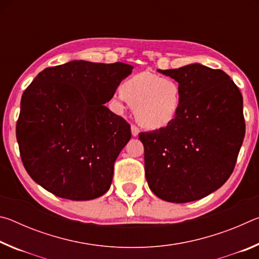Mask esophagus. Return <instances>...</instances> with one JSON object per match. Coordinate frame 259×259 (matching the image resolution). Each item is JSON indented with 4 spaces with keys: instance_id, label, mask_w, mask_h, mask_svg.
<instances>
[{
    "instance_id": "obj_1",
    "label": "esophagus",
    "mask_w": 259,
    "mask_h": 259,
    "mask_svg": "<svg viewBox=\"0 0 259 259\" xmlns=\"http://www.w3.org/2000/svg\"><path fill=\"white\" fill-rule=\"evenodd\" d=\"M131 134H133V136H138L139 134V128L136 124H131Z\"/></svg>"
}]
</instances>
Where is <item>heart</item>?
<instances>
[{
  "label": "heart",
  "instance_id": "obj_1",
  "mask_svg": "<svg viewBox=\"0 0 259 259\" xmlns=\"http://www.w3.org/2000/svg\"><path fill=\"white\" fill-rule=\"evenodd\" d=\"M115 104L119 109L130 104L140 125L163 128L176 119L181 109V87L172 78L151 72L138 73L122 83Z\"/></svg>",
  "mask_w": 259,
  "mask_h": 259
}]
</instances>
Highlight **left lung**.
<instances>
[{"label": "left lung", "instance_id": "left-lung-1", "mask_svg": "<svg viewBox=\"0 0 259 259\" xmlns=\"http://www.w3.org/2000/svg\"><path fill=\"white\" fill-rule=\"evenodd\" d=\"M157 71L178 82L182 104L171 123L139 134L145 176L157 198L191 202L233 172L245 134L242 95L222 69L192 64Z\"/></svg>", "mask_w": 259, "mask_h": 259}]
</instances>
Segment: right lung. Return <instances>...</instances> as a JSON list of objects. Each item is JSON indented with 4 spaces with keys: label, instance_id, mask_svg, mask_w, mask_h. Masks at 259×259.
<instances>
[{
    "label": "right lung",
    "instance_id": "obj_1",
    "mask_svg": "<svg viewBox=\"0 0 259 259\" xmlns=\"http://www.w3.org/2000/svg\"><path fill=\"white\" fill-rule=\"evenodd\" d=\"M133 68L74 60L37 74L21 96L16 125L21 161L33 181L74 201L109 190L114 162L131 130L103 104Z\"/></svg>",
    "mask_w": 259,
    "mask_h": 259
}]
</instances>
